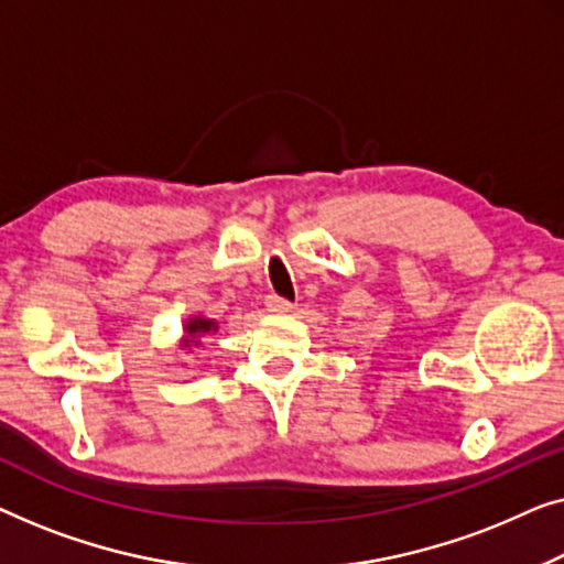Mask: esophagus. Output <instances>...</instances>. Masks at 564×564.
Listing matches in <instances>:
<instances>
[{"label": "esophagus", "instance_id": "34e87169", "mask_svg": "<svg viewBox=\"0 0 564 564\" xmlns=\"http://www.w3.org/2000/svg\"><path fill=\"white\" fill-rule=\"evenodd\" d=\"M265 306H268V312L271 314H289L291 308H293V304L291 301H285V299H281V296H268V301H265Z\"/></svg>", "mask_w": 564, "mask_h": 564}]
</instances>
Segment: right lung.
<instances>
[{
  "instance_id": "add662e5",
  "label": "right lung",
  "mask_w": 564,
  "mask_h": 564,
  "mask_svg": "<svg viewBox=\"0 0 564 564\" xmlns=\"http://www.w3.org/2000/svg\"><path fill=\"white\" fill-rule=\"evenodd\" d=\"M219 329V322L217 319H209V316L204 314H194L188 316V319L184 322V335H181L178 339V350H199V347L204 345L206 337L217 335Z\"/></svg>"
}]
</instances>
